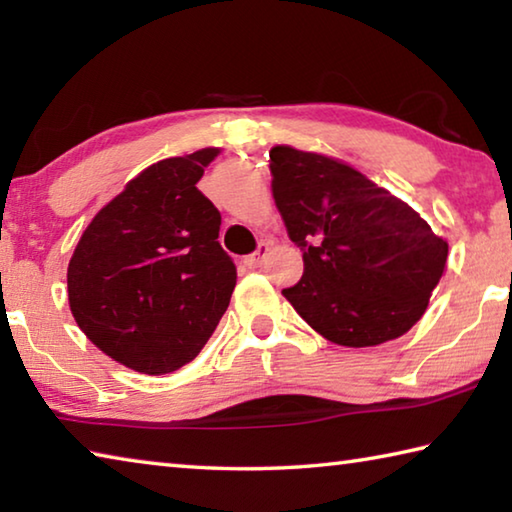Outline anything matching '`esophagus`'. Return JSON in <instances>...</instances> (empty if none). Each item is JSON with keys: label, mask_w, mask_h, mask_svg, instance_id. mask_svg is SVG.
Wrapping results in <instances>:
<instances>
[{"label": "esophagus", "mask_w": 512, "mask_h": 512, "mask_svg": "<svg viewBox=\"0 0 512 512\" xmlns=\"http://www.w3.org/2000/svg\"><path fill=\"white\" fill-rule=\"evenodd\" d=\"M268 253H271V248H268V244H262L259 246L253 255H248L246 259H244V264L248 266V268H259L262 266L264 262H266V257H268Z\"/></svg>", "instance_id": "esophagus-1"}]
</instances>
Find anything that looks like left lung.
Returning <instances> with one entry per match:
<instances>
[{
  "label": "left lung",
  "mask_w": 512,
  "mask_h": 512,
  "mask_svg": "<svg viewBox=\"0 0 512 512\" xmlns=\"http://www.w3.org/2000/svg\"><path fill=\"white\" fill-rule=\"evenodd\" d=\"M268 155L275 205L305 259L300 282L282 296L336 345L400 339L429 307L447 241L348 162L289 144Z\"/></svg>",
  "instance_id": "8db88e82"
}]
</instances>
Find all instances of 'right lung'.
Masks as SVG:
<instances>
[{"mask_svg":"<svg viewBox=\"0 0 512 512\" xmlns=\"http://www.w3.org/2000/svg\"><path fill=\"white\" fill-rule=\"evenodd\" d=\"M221 149L151 164L83 230L67 266L76 325L112 361L167 375L196 359L230 305L237 268L221 214L196 187Z\"/></svg>","mask_w":512,"mask_h":512,"instance_id":"add662e5","label":"right lung"}]
</instances>
